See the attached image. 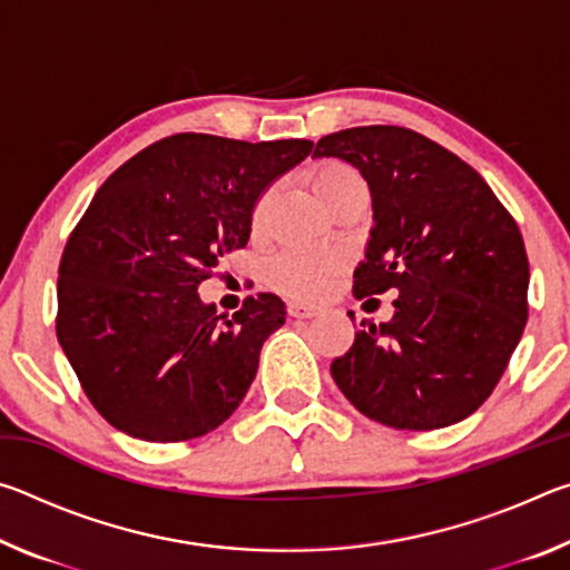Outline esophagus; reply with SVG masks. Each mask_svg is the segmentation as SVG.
<instances>
[{"label":"esophagus","instance_id":"1","mask_svg":"<svg viewBox=\"0 0 570 570\" xmlns=\"http://www.w3.org/2000/svg\"><path fill=\"white\" fill-rule=\"evenodd\" d=\"M322 312H324L322 306H306L298 302L288 304V316H294V320H314V316H322Z\"/></svg>","mask_w":570,"mask_h":570}]
</instances>
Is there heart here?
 <instances>
[{"label":"heart","instance_id":"b5f03b06","mask_svg":"<svg viewBox=\"0 0 570 570\" xmlns=\"http://www.w3.org/2000/svg\"><path fill=\"white\" fill-rule=\"evenodd\" d=\"M354 180H362L356 170L342 166V163H330L320 173H316V190L322 193L326 204L340 196V193ZM274 193L268 190L266 196L258 200L254 210V226L258 228L266 220L268 206H272ZM350 264V256L342 248H322V246H284L276 250L268 262V282L274 288L296 298H320L330 292L336 278Z\"/></svg>","mask_w":570,"mask_h":570}]
</instances>
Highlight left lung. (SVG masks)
Here are the masks:
<instances>
[{
    "mask_svg": "<svg viewBox=\"0 0 570 570\" xmlns=\"http://www.w3.org/2000/svg\"><path fill=\"white\" fill-rule=\"evenodd\" d=\"M372 193L354 296L397 292L390 322H362L332 362L336 387L394 430L465 420L495 390L528 320V256L518 224L475 168L424 135L364 125L324 135ZM354 320V314L350 312Z\"/></svg>",
    "mask_w": 570,
    "mask_h": 570,
    "instance_id": "8db88e82",
    "label": "left lung"
}]
</instances>
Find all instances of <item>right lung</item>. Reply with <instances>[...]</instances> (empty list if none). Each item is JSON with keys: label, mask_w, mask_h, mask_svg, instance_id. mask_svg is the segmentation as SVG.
<instances>
[{"label": "right lung", "mask_w": 570, "mask_h": 570, "mask_svg": "<svg viewBox=\"0 0 570 570\" xmlns=\"http://www.w3.org/2000/svg\"><path fill=\"white\" fill-rule=\"evenodd\" d=\"M312 148L180 132L95 193L60 262L57 340L115 430L148 442L200 438L246 397L284 302L250 296L226 320L198 286L218 256L248 244L258 198Z\"/></svg>", "instance_id": "right-lung-1"}]
</instances>
